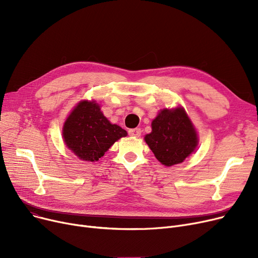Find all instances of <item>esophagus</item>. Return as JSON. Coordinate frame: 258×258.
Masks as SVG:
<instances>
[{
    "mask_svg": "<svg viewBox=\"0 0 258 258\" xmlns=\"http://www.w3.org/2000/svg\"><path fill=\"white\" fill-rule=\"evenodd\" d=\"M128 135H130V136H132V137L138 138V137H140V135H141V130H140V128H133V130H130V131H128Z\"/></svg>",
    "mask_w": 258,
    "mask_h": 258,
    "instance_id": "obj_1",
    "label": "esophagus"
}]
</instances>
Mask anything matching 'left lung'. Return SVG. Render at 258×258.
<instances>
[{
	"label": "left lung",
	"instance_id": "left-lung-1",
	"mask_svg": "<svg viewBox=\"0 0 258 258\" xmlns=\"http://www.w3.org/2000/svg\"><path fill=\"white\" fill-rule=\"evenodd\" d=\"M144 140L165 166L182 163L199 143L192 122L181 106L161 110L152 122V133L147 134Z\"/></svg>",
	"mask_w": 258,
	"mask_h": 258
}]
</instances>
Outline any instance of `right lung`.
Segmentation results:
<instances>
[{"label":"right lung","instance_id":"add662e5","mask_svg":"<svg viewBox=\"0 0 258 258\" xmlns=\"http://www.w3.org/2000/svg\"><path fill=\"white\" fill-rule=\"evenodd\" d=\"M126 131L112 124L100 111L96 101H80L64 121L62 138L79 159L98 161Z\"/></svg>","mask_w":258,"mask_h":258}]
</instances>
